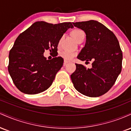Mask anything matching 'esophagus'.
<instances>
[{"label": "esophagus", "instance_id": "1", "mask_svg": "<svg viewBox=\"0 0 131 131\" xmlns=\"http://www.w3.org/2000/svg\"><path fill=\"white\" fill-rule=\"evenodd\" d=\"M68 63V61H67V60H64V63H63V65L64 66H66L67 65V64Z\"/></svg>", "mask_w": 131, "mask_h": 131}]
</instances>
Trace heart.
Returning <instances> with one entry per match:
<instances>
[{"label":"heart","mask_w":131,"mask_h":131,"mask_svg":"<svg viewBox=\"0 0 131 131\" xmlns=\"http://www.w3.org/2000/svg\"><path fill=\"white\" fill-rule=\"evenodd\" d=\"M72 36L75 39V40L76 41H79L82 39H84L85 37V32L81 29H74L71 32ZM61 41L60 40L58 42V46H60ZM76 52H74V51H71V50H61L60 53V55L62 57L64 60L67 61H71V60L73 59V58L76 55Z\"/></svg>","instance_id":"obj_1"}]
</instances>
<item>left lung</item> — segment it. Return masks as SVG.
I'll list each match as a JSON object with an SVG mask.
<instances>
[{
	"mask_svg": "<svg viewBox=\"0 0 131 131\" xmlns=\"http://www.w3.org/2000/svg\"><path fill=\"white\" fill-rule=\"evenodd\" d=\"M86 34L85 46L78 56L82 61L92 62V68L76 63L71 75L74 88L90 97L105 94L115 83L122 69L123 53L114 33L97 21L73 23Z\"/></svg>",
	"mask_w": 131,
	"mask_h": 131,
	"instance_id": "1",
	"label": "left lung"
}]
</instances>
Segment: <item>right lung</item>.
<instances>
[{
  "label": "right lung",
  "instance_id": "add662e5",
  "mask_svg": "<svg viewBox=\"0 0 131 131\" xmlns=\"http://www.w3.org/2000/svg\"><path fill=\"white\" fill-rule=\"evenodd\" d=\"M71 22L58 24L37 21L16 38L9 53L8 70L18 90L26 94H36L49 88L63 64V59L43 57L45 50L57 54L58 42Z\"/></svg>",
  "mask_w": 131,
  "mask_h": 131
}]
</instances>
